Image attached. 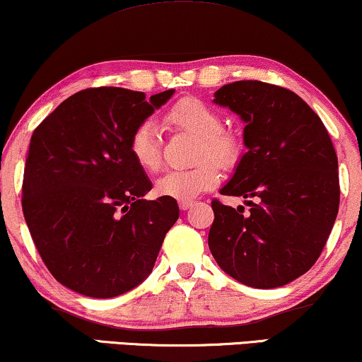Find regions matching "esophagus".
<instances>
[{"mask_svg": "<svg viewBox=\"0 0 362 362\" xmlns=\"http://www.w3.org/2000/svg\"><path fill=\"white\" fill-rule=\"evenodd\" d=\"M192 206H194V201H181L180 202V209L181 211H187Z\"/></svg>", "mask_w": 362, "mask_h": 362, "instance_id": "34e87169", "label": "esophagus"}]
</instances>
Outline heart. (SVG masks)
Returning a JSON list of instances; mask_svg holds the SVG:
<instances>
[{
	"instance_id": "heart-1",
	"label": "heart",
	"mask_w": 362,
	"mask_h": 362,
	"mask_svg": "<svg viewBox=\"0 0 362 362\" xmlns=\"http://www.w3.org/2000/svg\"><path fill=\"white\" fill-rule=\"evenodd\" d=\"M165 120L176 130L197 138L194 160L189 170L168 171L156 181L155 189L163 197L192 201L211 191L221 181V168L232 170L242 158V140L234 130L222 127V118L206 102L187 97L166 112ZM128 150L138 166L146 173H156L163 166L161 140L153 122H143L133 130Z\"/></svg>"
}]
</instances>
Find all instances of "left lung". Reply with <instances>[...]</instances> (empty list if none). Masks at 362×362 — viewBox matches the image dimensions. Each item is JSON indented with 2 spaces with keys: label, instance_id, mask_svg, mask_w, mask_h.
I'll list each match as a JSON object with an SVG mask.
<instances>
[{
  "label": "left lung",
  "instance_id": "obj_1",
  "mask_svg": "<svg viewBox=\"0 0 362 362\" xmlns=\"http://www.w3.org/2000/svg\"><path fill=\"white\" fill-rule=\"evenodd\" d=\"M214 97L245 122L247 153L221 194L245 197L250 209L212 199L211 254L240 284L284 286L315 265L338 216L333 141L308 103L285 87L239 81Z\"/></svg>",
  "mask_w": 362,
  "mask_h": 362
}]
</instances>
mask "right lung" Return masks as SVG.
Wrapping results in <instances>:
<instances>
[{"label":"right lung","mask_w":362,"mask_h":362,"mask_svg":"<svg viewBox=\"0 0 362 362\" xmlns=\"http://www.w3.org/2000/svg\"><path fill=\"white\" fill-rule=\"evenodd\" d=\"M175 90L92 87L74 93L33 132L23 177V214L54 279L77 293L112 298L151 274L176 199L151 189L128 150L135 128Z\"/></svg>","instance_id":"right-lung-1"}]
</instances>
